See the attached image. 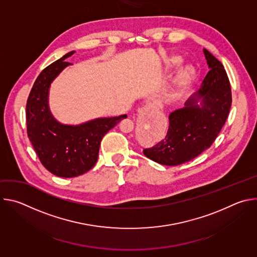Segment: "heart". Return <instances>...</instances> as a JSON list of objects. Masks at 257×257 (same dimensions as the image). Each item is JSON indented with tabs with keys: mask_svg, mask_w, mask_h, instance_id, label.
Segmentation results:
<instances>
[{
	"mask_svg": "<svg viewBox=\"0 0 257 257\" xmlns=\"http://www.w3.org/2000/svg\"><path fill=\"white\" fill-rule=\"evenodd\" d=\"M180 60L179 59H174V62H176V63H178ZM190 72V69H185L184 70V73H185V74H187V73H189Z\"/></svg>",
	"mask_w": 257,
	"mask_h": 257,
	"instance_id": "1",
	"label": "heart"
}]
</instances>
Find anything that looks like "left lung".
<instances>
[{"label":"left lung","mask_w":257,"mask_h":257,"mask_svg":"<svg viewBox=\"0 0 257 257\" xmlns=\"http://www.w3.org/2000/svg\"><path fill=\"white\" fill-rule=\"evenodd\" d=\"M209 71L199 90L185 107L169 116L166 137L151 149L143 150L149 159L166 166L189 162L210 148L229 116L232 91L227 72L215 57L203 50ZM202 99L200 108L197 102Z\"/></svg>","instance_id":"1"}]
</instances>
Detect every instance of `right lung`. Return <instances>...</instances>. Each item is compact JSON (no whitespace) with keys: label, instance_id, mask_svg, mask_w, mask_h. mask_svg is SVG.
I'll return each instance as SVG.
<instances>
[{"label":"right lung","instance_id":"obj_1","mask_svg":"<svg viewBox=\"0 0 257 257\" xmlns=\"http://www.w3.org/2000/svg\"><path fill=\"white\" fill-rule=\"evenodd\" d=\"M70 52L46 67L36 78L26 102L28 138L43 166L52 174L73 178L89 171L96 163L104 134L127 115L99 118L68 126L58 123L49 111L48 92L53 79L70 63Z\"/></svg>","mask_w":257,"mask_h":257}]
</instances>
